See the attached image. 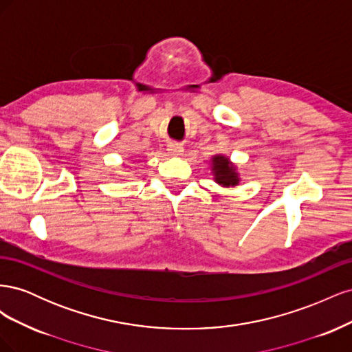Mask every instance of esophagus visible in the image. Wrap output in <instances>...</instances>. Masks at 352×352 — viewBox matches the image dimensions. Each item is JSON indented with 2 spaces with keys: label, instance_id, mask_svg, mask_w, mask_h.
I'll return each instance as SVG.
<instances>
[{
  "label": "esophagus",
  "instance_id": "34e87169",
  "mask_svg": "<svg viewBox=\"0 0 352 352\" xmlns=\"http://www.w3.org/2000/svg\"><path fill=\"white\" fill-rule=\"evenodd\" d=\"M167 151H168V154L177 157V155L184 153V146H180L179 144H170L168 148H167Z\"/></svg>",
  "mask_w": 352,
  "mask_h": 352
}]
</instances>
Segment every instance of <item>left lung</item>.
Returning a JSON list of instances; mask_svg holds the SVG:
<instances>
[{"instance_id":"obj_1","label":"left lung","mask_w":352,"mask_h":352,"mask_svg":"<svg viewBox=\"0 0 352 352\" xmlns=\"http://www.w3.org/2000/svg\"><path fill=\"white\" fill-rule=\"evenodd\" d=\"M211 173L214 175V180L221 186H236L239 184V175L236 167L230 163V160L225 155H214L211 160Z\"/></svg>"}]
</instances>
